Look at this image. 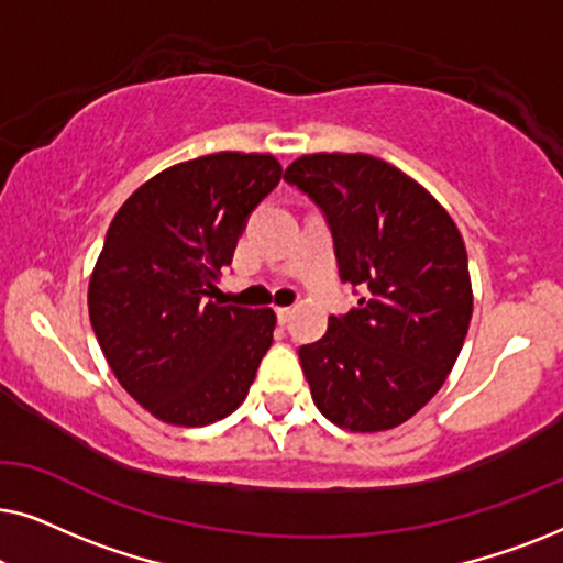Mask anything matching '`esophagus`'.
<instances>
[{
	"label": "esophagus",
	"instance_id": "1",
	"mask_svg": "<svg viewBox=\"0 0 563 563\" xmlns=\"http://www.w3.org/2000/svg\"><path fill=\"white\" fill-rule=\"evenodd\" d=\"M291 314H295V307H276V320H279V325H287Z\"/></svg>",
	"mask_w": 563,
	"mask_h": 563
}]
</instances>
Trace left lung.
Masks as SVG:
<instances>
[{"instance_id":"8db88e82","label":"left lung","mask_w":563,"mask_h":563,"mask_svg":"<svg viewBox=\"0 0 563 563\" xmlns=\"http://www.w3.org/2000/svg\"><path fill=\"white\" fill-rule=\"evenodd\" d=\"M284 179L325 212L356 310L299 349L318 410L379 433L426 407L456 364L474 310L466 245L426 187L366 153H310Z\"/></svg>"}]
</instances>
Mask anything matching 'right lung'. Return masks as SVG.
<instances>
[{
  "label": "right lung",
  "mask_w": 563,
  "mask_h": 563,
  "mask_svg": "<svg viewBox=\"0 0 563 563\" xmlns=\"http://www.w3.org/2000/svg\"><path fill=\"white\" fill-rule=\"evenodd\" d=\"M279 179L272 153H210L164 168L110 222L89 318L118 382L153 418L202 428L249 395L276 314L207 297Z\"/></svg>",
  "instance_id": "add662e5"
}]
</instances>
